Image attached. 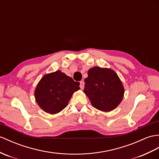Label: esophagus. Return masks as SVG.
Listing matches in <instances>:
<instances>
[{
  "label": "esophagus",
  "mask_w": 159,
  "mask_h": 159,
  "mask_svg": "<svg viewBox=\"0 0 159 159\" xmlns=\"http://www.w3.org/2000/svg\"><path fill=\"white\" fill-rule=\"evenodd\" d=\"M80 87L81 89H83V88H84V82H83V81H80Z\"/></svg>",
  "instance_id": "34e87169"
}]
</instances>
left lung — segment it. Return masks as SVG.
I'll return each mask as SVG.
<instances>
[{
  "instance_id": "8db88e82",
  "label": "left lung",
  "mask_w": 159,
  "mask_h": 159,
  "mask_svg": "<svg viewBox=\"0 0 159 159\" xmlns=\"http://www.w3.org/2000/svg\"><path fill=\"white\" fill-rule=\"evenodd\" d=\"M84 79V93L92 106L102 112H110L123 100L125 89L113 70L95 66L89 70Z\"/></svg>"
}]
</instances>
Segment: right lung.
Wrapping results in <instances>:
<instances>
[{"label":"right lung","mask_w":159,"mask_h":159,"mask_svg":"<svg viewBox=\"0 0 159 159\" xmlns=\"http://www.w3.org/2000/svg\"><path fill=\"white\" fill-rule=\"evenodd\" d=\"M80 83L60 70L47 74L40 80L34 91L36 102L45 112L55 114L68 106Z\"/></svg>","instance_id":"right-lung-1"}]
</instances>
